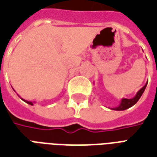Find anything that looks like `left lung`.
<instances>
[{
	"label": "left lung",
	"mask_w": 157,
	"mask_h": 157,
	"mask_svg": "<svg viewBox=\"0 0 157 157\" xmlns=\"http://www.w3.org/2000/svg\"><path fill=\"white\" fill-rule=\"evenodd\" d=\"M147 85V83H146V84H145L137 93H136V96L134 97V98H131V99H128V98H122V99L121 100V102H120V104H119L118 107H117V108H113V109L117 111H123L126 110V109H128V108H131V107H132L133 105H135L136 102H137V101L140 99V98L141 97L142 94L144 93Z\"/></svg>",
	"instance_id": "left-lung-1"
}]
</instances>
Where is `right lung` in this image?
Segmentation results:
<instances>
[{
	"mask_svg": "<svg viewBox=\"0 0 157 157\" xmlns=\"http://www.w3.org/2000/svg\"><path fill=\"white\" fill-rule=\"evenodd\" d=\"M21 99L23 100L24 102H26V103H28V104H29V105H33V102H30V101H26V100L23 99V98H21Z\"/></svg>",
	"mask_w": 157,
	"mask_h": 157,
	"instance_id": "right-lung-1",
	"label": "right lung"
}]
</instances>
